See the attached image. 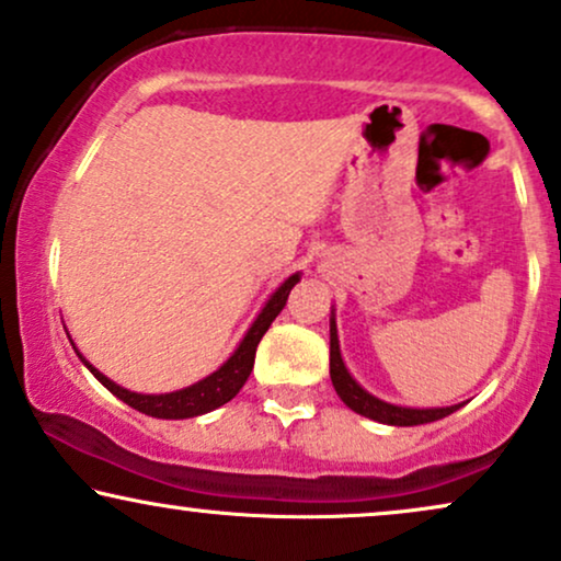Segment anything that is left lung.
<instances>
[{
	"instance_id": "1",
	"label": "left lung",
	"mask_w": 561,
	"mask_h": 561,
	"mask_svg": "<svg viewBox=\"0 0 561 561\" xmlns=\"http://www.w3.org/2000/svg\"><path fill=\"white\" fill-rule=\"evenodd\" d=\"M329 374H332V383L340 394V400L347 404L350 410L357 415H366L376 423H387V426H421V423H434L442 421L460 410V404H449V408H402V404L383 402L379 397H374L357 383L342 360L340 353V336H336V319L332 308V319H329Z\"/></svg>"
}]
</instances>
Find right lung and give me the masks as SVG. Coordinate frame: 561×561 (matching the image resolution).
Returning <instances> with one entry per match:
<instances>
[{"label": "right lung", "instance_id": "obj_1", "mask_svg": "<svg viewBox=\"0 0 561 561\" xmlns=\"http://www.w3.org/2000/svg\"><path fill=\"white\" fill-rule=\"evenodd\" d=\"M298 282H300V272L287 276V279L282 282V285L276 287L272 295H268L266 306L261 308L259 316H255V321L251 323V329H248L245 336H242L238 350H234V353L214 370V374H208L206 379L195 381L185 389L167 391V394H140V391H130V389L119 387V383H114L112 379H106V376L101 374L99 368H93L91 363H88L85 357L78 353V350L76 353L80 360H83V366L91 370V374L96 376V379L104 383V387L110 389L114 397H117V400L130 404V408L138 410V413H146L151 417H164V421H182V417H195V415L211 413V410L221 408V404H227L229 400H232V397L242 389V383L248 381V376H251V370H253L255 347H259L261 336L266 334L268 327H272V321L279 316V310L287 306L289 289L298 285Z\"/></svg>", "mask_w": 561, "mask_h": 561}]
</instances>
